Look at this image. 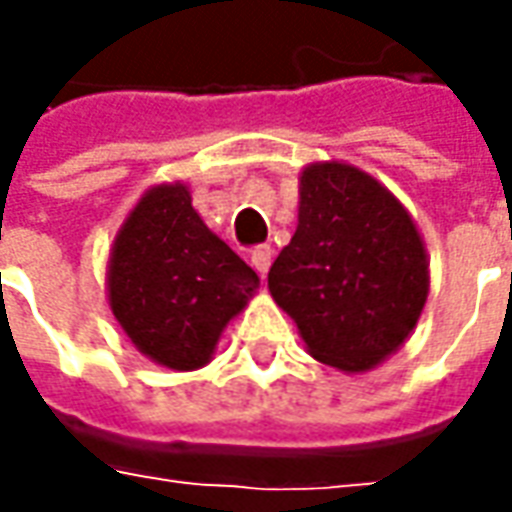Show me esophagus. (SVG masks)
<instances>
[{
	"label": "esophagus",
	"instance_id": "esophagus-1",
	"mask_svg": "<svg viewBox=\"0 0 512 512\" xmlns=\"http://www.w3.org/2000/svg\"><path fill=\"white\" fill-rule=\"evenodd\" d=\"M270 262H273V250L270 247H256L253 253H250V265H253V270L265 279V273L270 270Z\"/></svg>",
	"mask_w": 512,
	"mask_h": 512
}]
</instances>
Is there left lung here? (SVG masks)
Segmentation results:
<instances>
[{"instance_id": "1", "label": "left lung", "mask_w": 512, "mask_h": 512, "mask_svg": "<svg viewBox=\"0 0 512 512\" xmlns=\"http://www.w3.org/2000/svg\"><path fill=\"white\" fill-rule=\"evenodd\" d=\"M307 353L367 373L402 347L430 293V259L407 207L347 162L299 173V225L267 273Z\"/></svg>"}]
</instances>
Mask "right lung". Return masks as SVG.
Wrapping results in <instances>:
<instances>
[{"label":"right lung","instance_id":"right-lung-1","mask_svg":"<svg viewBox=\"0 0 512 512\" xmlns=\"http://www.w3.org/2000/svg\"><path fill=\"white\" fill-rule=\"evenodd\" d=\"M259 276L202 222L185 182L153 185L119 227L108 305L133 347L170 370L205 367Z\"/></svg>","mask_w":512,"mask_h":512}]
</instances>
